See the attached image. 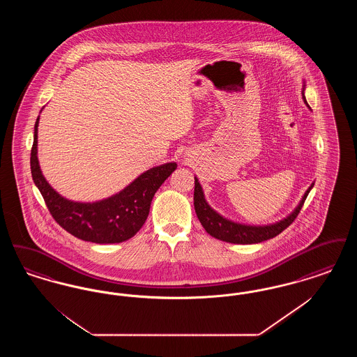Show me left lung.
Returning <instances> with one entry per match:
<instances>
[{"instance_id": "obj_1", "label": "left lung", "mask_w": 357, "mask_h": 357, "mask_svg": "<svg viewBox=\"0 0 357 357\" xmlns=\"http://www.w3.org/2000/svg\"><path fill=\"white\" fill-rule=\"evenodd\" d=\"M304 102H306L305 96H304ZM194 179H195L194 208H195L197 217H198L199 222L202 223L204 230L211 237L221 239L225 242L242 243V245L258 243V242H262V241H268L271 238L278 236L280 233H282L288 226L291 225V222L297 218L303 204L305 202L309 191L312 190V187L314 186V183H312L309 186V188L305 191V194H304V197H303V199L300 201L298 206L294 208V211L291 214H289L288 217L284 218L282 221L275 222L272 225H265V226H250V225H242V223L230 221V220L222 217L221 214H218L215 210H213L204 199V190H202V186L199 185L197 176Z\"/></svg>"}]
</instances>
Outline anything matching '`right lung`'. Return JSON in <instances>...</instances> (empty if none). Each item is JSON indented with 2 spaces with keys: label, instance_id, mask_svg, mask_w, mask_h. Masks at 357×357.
Returning <instances> with one entry per match:
<instances>
[{
  "label": "right lung",
  "instance_id": "right-lung-1",
  "mask_svg": "<svg viewBox=\"0 0 357 357\" xmlns=\"http://www.w3.org/2000/svg\"><path fill=\"white\" fill-rule=\"evenodd\" d=\"M34 124L31 170L34 185L45 204L64 230L79 239L95 243H119L134 237L149 217L155 192L176 169L171 162L139 175L120 192L98 202H73L56 192L45 181L37 159V127Z\"/></svg>",
  "mask_w": 357,
  "mask_h": 357
}]
</instances>
